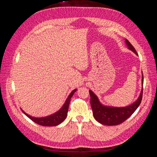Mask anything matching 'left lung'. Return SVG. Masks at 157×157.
I'll list each match as a JSON object with an SVG mask.
<instances>
[{
	"label": "left lung",
	"instance_id": "1",
	"mask_svg": "<svg viewBox=\"0 0 157 157\" xmlns=\"http://www.w3.org/2000/svg\"><path fill=\"white\" fill-rule=\"evenodd\" d=\"M126 43L128 48L134 52L136 54L138 55L134 47L127 39H126ZM142 84H144V76H142ZM89 92L90 95V103L95 119L101 124L107 126L120 124L128 119L139 107L143 96L142 89L139 98L132 105L125 107H111L101 105L96 95L91 90H90Z\"/></svg>",
	"mask_w": 157,
	"mask_h": 157
}]
</instances>
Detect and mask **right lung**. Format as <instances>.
Returning a JSON list of instances; mask_svg holds the SVG:
<instances>
[{
    "mask_svg": "<svg viewBox=\"0 0 157 157\" xmlns=\"http://www.w3.org/2000/svg\"><path fill=\"white\" fill-rule=\"evenodd\" d=\"M76 90H77V89H75L71 92V93L67 98V100H66L63 106L61 107L60 110L50 116L46 117H42V118H35V117L29 116V115L26 114L25 112L23 111V112L25 115H27L28 117H29L31 120H32L33 122H35V123H36V124L39 125L44 126H54L58 125L60 124V123L62 122L65 119V118L67 117L71 99L72 98L74 93L76 92Z\"/></svg>",
    "mask_w": 157,
    "mask_h": 157,
    "instance_id": "obj_1",
    "label": "right lung"
}]
</instances>
